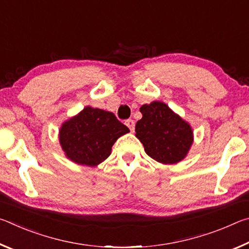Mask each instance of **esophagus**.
<instances>
[{
	"label": "esophagus",
	"mask_w": 249,
	"mask_h": 249,
	"mask_svg": "<svg viewBox=\"0 0 249 249\" xmlns=\"http://www.w3.org/2000/svg\"><path fill=\"white\" fill-rule=\"evenodd\" d=\"M125 125L127 126V127L130 129V132H134V128H135V122L133 120H126L125 121Z\"/></svg>",
	"instance_id": "obj_1"
}]
</instances>
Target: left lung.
<instances>
[{
    "label": "left lung",
    "mask_w": 249,
    "mask_h": 249,
    "mask_svg": "<svg viewBox=\"0 0 249 249\" xmlns=\"http://www.w3.org/2000/svg\"><path fill=\"white\" fill-rule=\"evenodd\" d=\"M140 111L142 117L135 132L149 157L165 165L187 157L193 144V130L187 121L160 101L142 105Z\"/></svg>",
    "instance_id": "1"
}]
</instances>
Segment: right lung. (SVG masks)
<instances>
[{"label": "right lung", "mask_w": 249, "mask_h": 249, "mask_svg": "<svg viewBox=\"0 0 249 249\" xmlns=\"http://www.w3.org/2000/svg\"><path fill=\"white\" fill-rule=\"evenodd\" d=\"M128 132L112 112L86 107L62 123L59 142L71 161L96 167L111 155L114 142Z\"/></svg>", "instance_id": "right-lung-1"}]
</instances>
